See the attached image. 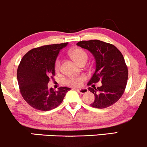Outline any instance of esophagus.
Masks as SVG:
<instances>
[{
    "instance_id": "esophagus-1",
    "label": "esophagus",
    "mask_w": 147,
    "mask_h": 147,
    "mask_svg": "<svg viewBox=\"0 0 147 147\" xmlns=\"http://www.w3.org/2000/svg\"><path fill=\"white\" fill-rule=\"evenodd\" d=\"M77 92H79L80 94H85L88 92V90L86 88H82V89H76Z\"/></svg>"
}]
</instances>
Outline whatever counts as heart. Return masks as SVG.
Masks as SVG:
<instances>
[{"label":"heart","instance_id":"obj_1","mask_svg":"<svg viewBox=\"0 0 147 147\" xmlns=\"http://www.w3.org/2000/svg\"><path fill=\"white\" fill-rule=\"evenodd\" d=\"M69 55L71 57L76 63L80 64L84 61H86L88 59L87 53L83 49L79 48H75L72 49L69 52ZM55 68L56 71H59L60 68V61L57 59L55 61ZM85 77L82 76H76V77H70L65 79V84L72 87H79L82 85Z\"/></svg>","mask_w":147,"mask_h":147}]
</instances>
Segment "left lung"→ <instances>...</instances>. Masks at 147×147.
I'll list each match as a JSON object with an SVG mask.
<instances>
[{
	"label": "left lung",
	"instance_id": "obj_1",
	"mask_svg": "<svg viewBox=\"0 0 147 147\" xmlns=\"http://www.w3.org/2000/svg\"><path fill=\"white\" fill-rule=\"evenodd\" d=\"M77 45L90 51L95 59V71L88 85L99 81L102 84L97 88L93 85L88 88L95 95L90 106L97 109L109 107L120 99L127 83L129 72L122 54L115 45L99 40L82 41Z\"/></svg>",
	"mask_w": 147,
	"mask_h": 147
}]
</instances>
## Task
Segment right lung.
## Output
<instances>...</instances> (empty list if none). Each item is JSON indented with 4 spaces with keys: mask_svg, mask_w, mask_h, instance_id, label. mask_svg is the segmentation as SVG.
<instances>
[{
    "mask_svg": "<svg viewBox=\"0 0 147 147\" xmlns=\"http://www.w3.org/2000/svg\"><path fill=\"white\" fill-rule=\"evenodd\" d=\"M67 45L68 43L43 45L32 49L22 58L17 70L18 86L22 97L34 109L43 111L55 109L70 90L60 87L55 90L48 87L50 79L55 75L57 56Z\"/></svg>",
    "mask_w": 147,
    "mask_h": 147,
    "instance_id": "obj_1",
    "label": "right lung"
}]
</instances>
